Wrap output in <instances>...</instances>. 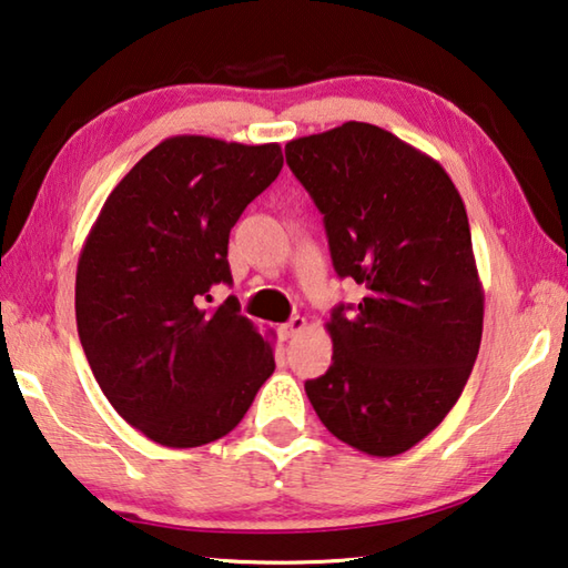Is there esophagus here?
Instances as JSON below:
<instances>
[{"label":"esophagus","mask_w":568,"mask_h":568,"mask_svg":"<svg viewBox=\"0 0 568 568\" xmlns=\"http://www.w3.org/2000/svg\"><path fill=\"white\" fill-rule=\"evenodd\" d=\"M305 327H307V320L301 317V315H295V317L287 320L285 325H281V337H283V339H291V337H295L297 333H303Z\"/></svg>","instance_id":"obj_1"}]
</instances>
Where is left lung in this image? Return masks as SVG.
Listing matches in <instances>:
<instances>
[{"label": "left lung", "mask_w": 568, "mask_h": 568, "mask_svg": "<svg viewBox=\"0 0 568 568\" xmlns=\"http://www.w3.org/2000/svg\"><path fill=\"white\" fill-rule=\"evenodd\" d=\"M285 161L323 213L335 273L365 293L333 311V365L307 399L345 445L402 455L455 407L479 353L462 195L435 159L363 121L287 141Z\"/></svg>", "instance_id": "1"}]
</instances>
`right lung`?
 Segmentation results:
<instances>
[{
    "instance_id": "right-lung-1",
    "label": "right lung",
    "mask_w": 568,
    "mask_h": 568,
    "mask_svg": "<svg viewBox=\"0 0 568 568\" xmlns=\"http://www.w3.org/2000/svg\"><path fill=\"white\" fill-rule=\"evenodd\" d=\"M283 169L277 143L171 136L109 193L81 248L77 327L113 409L163 447L239 425L273 375V347L211 287L231 285L229 235Z\"/></svg>"
}]
</instances>
